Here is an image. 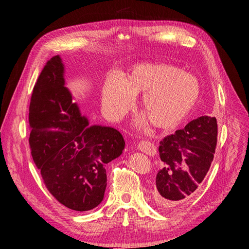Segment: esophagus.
Instances as JSON below:
<instances>
[{
  "mask_svg": "<svg viewBox=\"0 0 249 249\" xmlns=\"http://www.w3.org/2000/svg\"><path fill=\"white\" fill-rule=\"evenodd\" d=\"M138 149L148 155H154L156 153V148L153 143L147 140H142L138 143Z\"/></svg>",
  "mask_w": 249,
  "mask_h": 249,
  "instance_id": "obj_1",
  "label": "esophagus"
}]
</instances>
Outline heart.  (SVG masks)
<instances>
[{
    "label": "heart",
    "mask_w": 249,
    "mask_h": 249,
    "mask_svg": "<svg viewBox=\"0 0 249 249\" xmlns=\"http://www.w3.org/2000/svg\"><path fill=\"white\" fill-rule=\"evenodd\" d=\"M140 108L151 125L173 129L186 119L200 96L194 74L176 65L142 62L130 68L124 77L110 74L102 87V108L118 121L131 109L135 95L141 94Z\"/></svg>",
    "instance_id": "heart-1"
}]
</instances>
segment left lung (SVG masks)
Segmentation results:
<instances>
[{"label":"left lung","mask_w":249,"mask_h":249,"mask_svg":"<svg viewBox=\"0 0 249 249\" xmlns=\"http://www.w3.org/2000/svg\"><path fill=\"white\" fill-rule=\"evenodd\" d=\"M217 134L216 118L202 116L160 141L156 203L169 209L193 197L213 161Z\"/></svg>","instance_id":"obj_1"}]
</instances>
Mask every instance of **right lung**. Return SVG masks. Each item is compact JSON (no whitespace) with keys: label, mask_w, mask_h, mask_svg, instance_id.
<instances>
[{"label":"right lung","mask_w":249,"mask_h":249,"mask_svg":"<svg viewBox=\"0 0 249 249\" xmlns=\"http://www.w3.org/2000/svg\"><path fill=\"white\" fill-rule=\"evenodd\" d=\"M59 55L50 58L33 88L29 106V144L50 194L71 210L101 204L107 187V163L119 158L125 141L112 127L82 116L64 82Z\"/></svg>","instance_id":"add662e5"}]
</instances>
